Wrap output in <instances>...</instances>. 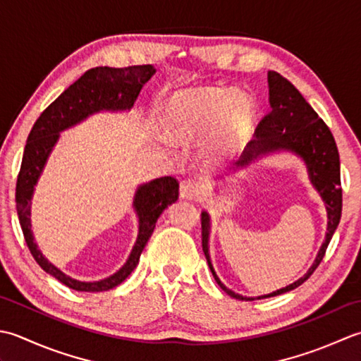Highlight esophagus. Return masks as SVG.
<instances>
[{
	"label": "esophagus",
	"mask_w": 361,
	"mask_h": 361,
	"mask_svg": "<svg viewBox=\"0 0 361 361\" xmlns=\"http://www.w3.org/2000/svg\"><path fill=\"white\" fill-rule=\"evenodd\" d=\"M201 193V183L195 179H187L180 183V197H183V200H197Z\"/></svg>",
	"instance_id": "obj_1"
}]
</instances>
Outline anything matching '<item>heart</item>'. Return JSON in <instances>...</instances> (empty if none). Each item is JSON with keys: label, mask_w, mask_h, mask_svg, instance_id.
<instances>
[{"label": "heart", "mask_w": 361, "mask_h": 361, "mask_svg": "<svg viewBox=\"0 0 361 361\" xmlns=\"http://www.w3.org/2000/svg\"><path fill=\"white\" fill-rule=\"evenodd\" d=\"M255 106L249 94L224 87H200L174 93L165 106L164 128L173 142H190L205 130L213 156L235 151L252 130Z\"/></svg>", "instance_id": "heart-1"}]
</instances>
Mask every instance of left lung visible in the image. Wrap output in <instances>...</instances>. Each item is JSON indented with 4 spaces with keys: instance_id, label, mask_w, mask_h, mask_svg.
<instances>
[{
    "instance_id": "1",
    "label": "left lung",
    "mask_w": 361,
    "mask_h": 361,
    "mask_svg": "<svg viewBox=\"0 0 361 361\" xmlns=\"http://www.w3.org/2000/svg\"><path fill=\"white\" fill-rule=\"evenodd\" d=\"M268 85L271 110L260 120L259 126H257V137L251 140V143L246 146V149L243 151L235 165L246 166L257 157L263 156V154L281 149L298 154V156L304 159L312 183L316 187V190L319 191V195L326 202L329 226L326 241L322 243L318 257H316L312 268L307 271V274L304 277H300L299 281L294 283L285 286L282 290H277L271 294H264V296H259L257 299L279 296V294L298 288L299 285H302L307 279L314 273V269L319 267V263L324 259L329 243L332 240L338 224H340L343 209L340 154H338L332 132H330L327 124L319 118V115L314 112L312 106L308 104L305 98L288 79L279 75L277 71H269ZM201 224L202 251L205 254V259H207L210 271L213 277H215L216 283L221 286L231 298L240 300H254V298L240 296V294L226 288V286L219 282L215 271H213L209 257L210 219L205 212L201 213Z\"/></svg>"
}]
</instances>
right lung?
<instances>
[{
    "label": "right lung",
    "instance_id": "1",
    "mask_svg": "<svg viewBox=\"0 0 361 361\" xmlns=\"http://www.w3.org/2000/svg\"><path fill=\"white\" fill-rule=\"evenodd\" d=\"M156 68L152 65H132L124 68L97 67L88 70L43 110L27 135L16 188L20 226L34 260L43 271L67 285L68 288L88 293L107 291L126 281L138 264L140 254L143 252L146 243L152 235L161 212L178 201L179 182L171 176H165L138 187L134 197V207L138 215L135 246L118 273L99 282H80L65 276L37 249L31 231V197L34 185L57 142L59 132L75 126L76 123L99 110H129L134 106L142 87L152 78Z\"/></svg>",
    "mask_w": 361,
    "mask_h": 361
}]
</instances>
